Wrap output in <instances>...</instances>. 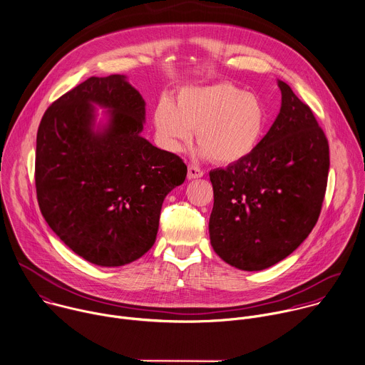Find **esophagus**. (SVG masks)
<instances>
[{
  "label": "esophagus",
  "mask_w": 365,
  "mask_h": 365,
  "mask_svg": "<svg viewBox=\"0 0 365 365\" xmlns=\"http://www.w3.org/2000/svg\"><path fill=\"white\" fill-rule=\"evenodd\" d=\"M203 175L205 172L199 166H195V165L187 166V179H197V178H202Z\"/></svg>",
  "instance_id": "34e87169"
}]
</instances>
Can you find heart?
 <instances>
[{
  "label": "heart",
  "mask_w": 365,
  "mask_h": 365,
  "mask_svg": "<svg viewBox=\"0 0 365 365\" xmlns=\"http://www.w3.org/2000/svg\"><path fill=\"white\" fill-rule=\"evenodd\" d=\"M160 142L179 152L192 138L202 153L220 165H232L251 156L259 146L268 125L261 98L230 83L183 88L176 104L160 98L153 113Z\"/></svg>",
  "instance_id": "1"
}]
</instances>
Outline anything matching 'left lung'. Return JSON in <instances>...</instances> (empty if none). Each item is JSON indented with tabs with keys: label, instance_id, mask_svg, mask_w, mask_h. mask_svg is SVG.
<instances>
[{
	"label": "left lung",
	"instance_id": "obj_1",
	"mask_svg": "<svg viewBox=\"0 0 365 365\" xmlns=\"http://www.w3.org/2000/svg\"><path fill=\"white\" fill-rule=\"evenodd\" d=\"M281 111L255 152L209 172L213 251L242 271L292 254L315 226L328 180L329 148L308 104L278 81Z\"/></svg>",
	"mask_w": 365,
	"mask_h": 365
}]
</instances>
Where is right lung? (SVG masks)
I'll use <instances>...</instances> for the list:
<instances>
[{"instance_id": "1", "label": "right lung", "mask_w": 365, "mask_h": 365, "mask_svg": "<svg viewBox=\"0 0 365 365\" xmlns=\"http://www.w3.org/2000/svg\"><path fill=\"white\" fill-rule=\"evenodd\" d=\"M111 108L103 134L91 130L92 106ZM145 100L123 76L90 77L44 113L36 149L40 210L77 255L121 267L155 244L163 200L187 168L140 136Z\"/></svg>"}]
</instances>
